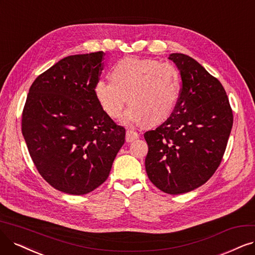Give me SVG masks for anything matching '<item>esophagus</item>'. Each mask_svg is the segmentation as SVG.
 <instances>
[{
  "mask_svg": "<svg viewBox=\"0 0 255 255\" xmlns=\"http://www.w3.org/2000/svg\"><path fill=\"white\" fill-rule=\"evenodd\" d=\"M139 137V134L137 132H135V131H132V130H127L126 132V142L127 143H131L133 142L134 139L138 138Z\"/></svg>",
  "mask_w": 255,
  "mask_h": 255,
  "instance_id": "esophagus-1",
  "label": "esophagus"
}]
</instances>
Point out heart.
I'll return each instance as SVG.
<instances>
[{
    "label": "heart",
    "mask_w": 255,
    "mask_h": 255,
    "mask_svg": "<svg viewBox=\"0 0 255 255\" xmlns=\"http://www.w3.org/2000/svg\"><path fill=\"white\" fill-rule=\"evenodd\" d=\"M112 80H99L94 96L101 108L119 118L128 99L126 125H156L171 116L181 94V74L174 65L156 60L125 58L111 69Z\"/></svg>",
    "instance_id": "heart-1"
}]
</instances>
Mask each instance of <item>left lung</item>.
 I'll use <instances>...</instances> for the list:
<instances>
[{"mask_svg":"<svg viewBox=\"0 0 255 255\" xmlns=\"http://www.w3.org/2000/svg\"><path fill=\"white\" fill-rule=\"evenodd\" d=\"M182 78L176 106L161 126L145 132L146 172L168 194L204 185L219 168L233 124L230 103L221 82L194 59L171 53Z\"/></svg>","mask_w":255,"mask_h":255,"instance_id":"1","label":"left lung"}]
</instances>
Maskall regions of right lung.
Listing matches in <instances>:
<instances>
[{
  "instance_id": "right-lung-1",
  "label": "right lung",
  "mask_w": 255,
  "mask_h": 255,
  "mask_svg": "<svg viewBox=\"0 0 255 255\" xmlns=\"http://www.w3.org/2000/svg\"><path fill=\"white\" fill-rule=\"evenodd\" d=\"M104 52L64 58L37 77L22 113V133L44 180L64 193L93 191L109 176L125 143L94 96Z\"/></svg>"
}]
</instances>
